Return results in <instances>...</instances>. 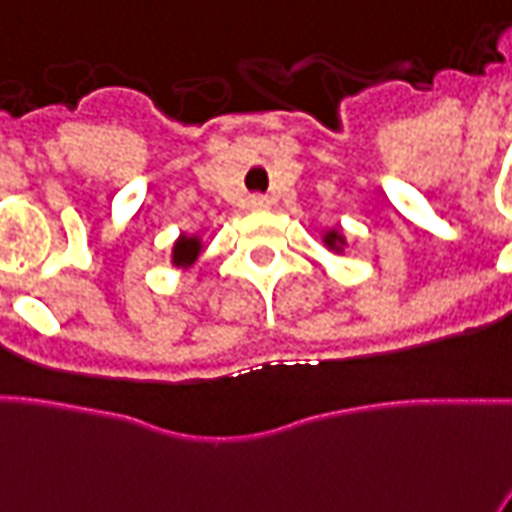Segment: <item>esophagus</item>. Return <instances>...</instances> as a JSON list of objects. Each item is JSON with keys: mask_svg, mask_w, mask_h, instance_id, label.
<instances>
[{"mask_svg": "<svg viewBox=\"0 0 512 512\" xmlns=\"http://www.w3.org/2000/svg\"><path fill=\"white\" fill-rule=\"evenodd\" d=\"M245 208H248V211H267L269 200L267 197H261V194H251V197L245 200Z\"/></svg>", "mask_w": 512, "mask_h": 512, "instance_id": "34e87169", "label": "esophagus"}]
</instances>
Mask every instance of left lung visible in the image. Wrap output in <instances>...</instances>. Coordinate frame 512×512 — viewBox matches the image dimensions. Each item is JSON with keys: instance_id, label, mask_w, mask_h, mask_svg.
Here are the masks:
<instances>
[{"instance_id": "1", "label": "left lung", "mask_w": 512, "mask_h": 512, "mask_svg": "<svg viewBox=\"0 0 512 512\" xmlns=\"http://www.w3.org/2000/svg\"><path fill=\"white\" fill-rule=\"evenodd\" d=\"M320 240H323V245H326L331 253H336V256H342V253L347 251V235H344L339 227L326 229V232L320 235Z\"/></svg>"}]
</instances>
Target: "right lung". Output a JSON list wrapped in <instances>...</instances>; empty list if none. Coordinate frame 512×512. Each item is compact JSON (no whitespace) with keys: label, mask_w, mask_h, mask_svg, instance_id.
Returning <instances> with one entry per match:
<instances>
[{"label":"right lung","mask_w":512,"mask_h":512,"mask_svg":"<svg viewBox=\"0 0 512 512\" xmlns=\"http://www.w3.org/2000/svg\"><path fill=\"white\" fill-rule=\"evenodd\" d=\"M202 251H205V240H202L200 232H197V235H186V232H181V235L176 237L173 248H170V267L186 272V269H192L194 264L200 261Z\"/></svg>","instance_id":"obj_1"}]
</instances>
